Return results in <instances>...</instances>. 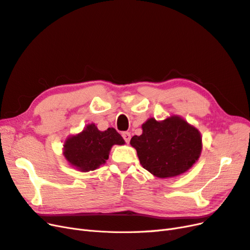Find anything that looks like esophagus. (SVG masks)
<instances>
[{"mask_svg": "<svg viewBox=\"0 0 250 250\" xmlns=\"http://www.w3.org/2000/svg\"><path fill=\"white\" fill-rule=\"evenodd\" d=\"M122 137H123V139L125 140V142H126L127 144L130 142V139H131V134H130V132H128V131L123 132V133H122Z\"/></svg>", "mask_w": 250, "mask_h": 250, "instance_id": "obj_1", "label": "esophagus"}]
</instances>
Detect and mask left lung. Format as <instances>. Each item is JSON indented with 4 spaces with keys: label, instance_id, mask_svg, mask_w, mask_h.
<instances>
[{
    "label": "left lung",
    "instance_id": "1",
    "mask_svg": "<svg viewBox=\"0 0 250 250\" xmlns=\"http://www.w3.org/2000/svg\"><path fill=\"white\" fill-rule=\"evenodd\" d=\"M143 133L134 135L130 145L137 150L144 169L158 178H170L186 173L198 161L202 138L195 126L179 116L163 121L148 119Z\"/></svg>",
    "mask_w": 250,
    "mask_h": 250
}]
</instances>
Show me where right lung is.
<instances>
[{
  "label": "right lung",
  "mask_w": 250,
  "mask_h": 250,
  "mask_svg": "<svg viewBox=\"0 0 250 250\" xmlns=\"http://www.w3.org/2000/svg\"><path fill=\"white\" fill-rule=\"evenodd\" d=\"M125 141L115 128L100 131L92 123L77 134L64 141L63 156L73 168L81 172L94 171L105 164L113 145H124Z\"/></svg>",
  "instance_id": "right-lung-1"
}]
</instances>
